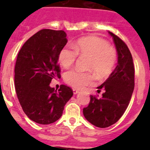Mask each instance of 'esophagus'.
<instances>
[{
	"label": "esophagus",
	"mask_w": 150,
	"mask_h": 150,
	"mask_svg": "<svg viewBox=\"0 0 150 150\" xmlns=\"http://www.w3.org/2000/svg\"><path fill=\"white\" fill-rule=\"evenodd\" d=\"M73 92H74V95H76V94H78L79 92V91H78L77 89H75V88H74V89H73Z\"/></svg>",
	"instance_id": "esophagus-1"
}]
</instances>
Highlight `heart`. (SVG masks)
I'll return each mask as SVG.
<instances>
[{"label": "heart", "instance_id": "obj_1", "mask_svg": "<svg viewBox=\"0 0 150 150\" xmlns=\"http://www.w3.org/2000/svg\"><path fill=\"white\" fill-rule=\"evenodd\" d=\"M74 49L65 46L59 54V62L67 68L77 59L88 58L86 67L93 71L98 77L107 76L112 72L116 62V51L107 41L97 37H86L79 39L74 45ZM91 71L82 72L73 69L66 72L65 82L74 88L81 89L93 83L95 75Z\"/></svg>", "mask_w": 150, "mask_h": 150}]
</instances>
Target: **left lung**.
Instances as JSON below:
<instances>
[{
  "instance_id": "left-lung-1",
  "label": "left lung",
  "mask_w": 150,
  "mask_h": 150,
  "mask_svg": "<svg viewBox=\"0 0 150 150\" xmlns=\"http://www.w3.org/2000/svg\"><path fill=\"white\" fill-rule=\"evenodd\" d=\"M113 39L118 55L117 66L104 83L100 98L90 95V102L83 108L87 121L98 128H107L120 120L129 104L134 88L133 59L128 46L119 37L109 31Z\"/></svg>"
}]
</instances>
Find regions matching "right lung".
Returning <instances> with one entry per match:
<instances>
[{"mask_svg":"<svg viewBox=\"0 0 150 150\" xmlns=\"http://www.w3.org/2000/svg\"><path fill=\"white\" fill-rule=\"evenodd\" d=\"M64 30L43 29L24 43L15 65V88L26 116L41 125L60 119L64 105L74 93L62 85L59 91L50 87L60 76L59 54L67 42Z\"/></svg>","mask_w":150,"mask_h":150,"instance_id":"add662e5","label":"right lung"}]
</instances>
